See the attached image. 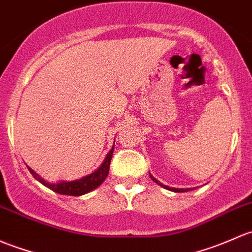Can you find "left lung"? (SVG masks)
I'll use <instances>...</instances> for the list:
<instances>
[{
	"label": "left lung",
	"instance_id": "obj_1",
	"mask_svg": "<svg viewBox=\"0 0 252 252\" xmlns=\"http://www.w3.org/2000/svg\"><path fill=\"white\" fill-rule=\"evenodd\" d=\"M150 176H151V175H150ZM151 179H152L153 181L156 182V184H158V185H159V186L164 187V189H170V190H173V192H187V190H192V189H173V187H171V189H170V187H168V186H165V185L160 184V182L158 181V180H156L155 177H153V176H151Z\"/></svg>",
	"mask_w": 252,
	"mask_h": 252
}]
</instances>
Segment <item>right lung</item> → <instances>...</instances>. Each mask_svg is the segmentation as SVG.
<instances>
[{
  "label": "right lung",
  "instance_id": "obj_1",
  "mask_svg": "<svg viewBox=\"0 0 252 252\" xmlns=\"http://www.w3.org/2000/svg\"><path fill=\"white\" fill-rule=\"evenodd\" d=\"M112 153H113V147L112 150L107 153L104 163L101 164V166H100L97 170H95L94 173L88 175V176L83 177V179H79V180H76V181H71V182L62 181L59 182V184H49V182L44 181L43 179H41V177H39L38 175L32 170V169L29 168V166L28 168L29 170H30V173L32 174V176L35 177L36 180H38L42 185L48 187L49 189L65 195H82L91 192L93 189H95L96 187H99L102 182H104V180L108 175V170H110V163H111V158H112Z\"/></svg>",
  "mask_w": 252,
  "mask_h": 252
}]
</instances>
